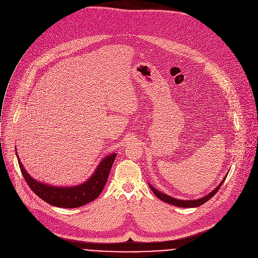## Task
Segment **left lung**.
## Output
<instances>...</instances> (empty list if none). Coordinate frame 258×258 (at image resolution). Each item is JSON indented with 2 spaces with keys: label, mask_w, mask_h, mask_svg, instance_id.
<instances>
[{
  "label": "left lung",
  "mask_w": 258,
  "mask_h": 258,
  "mask_svg": "<svg viewBox=\"0 0 258 258\" xmlns=\"http://www.w3.org/2000/svg\"><path fill=\"white\" fill-rule=\"evenodd\" d=\"M225 180H226V177L224 178V180L222 181V183H221L213 192H211V193H210L209 195H207V196L202 197L201 199H196V200H180V199H176V198H173V197H171V196H169V195H166V194H164V193H161V192L158 191L156 188H153L151 185H149V187H150V189L152 190V192H153L154 194H156V196H157L158 198H160L161 200H163L164 202L170 203V204L175 205V207H179V208H197V207H199V205H201V204L205 203L207 201H209V200L219 191V189L221 188V186H222V184L224 183Z\"/></svg>",
  "instance_id": "obj_1"
}]
</instances>
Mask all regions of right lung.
Instances as JSON below:
<instances>
[{"label": "right lung", "mask_w": 258, "mask_h": 258, "mask_svg": "<svg viewBox=\"0 0 258 258\" xmlns=\"http://www.w3.org/2000/svg\"><path fill=\"white\" fill-rule=\"evenodd\" d=\"M116 156L117 154L115 153L105 158L88 181L75 187H53L39 183L29 176L19 158L18 164L27 185L39 198L54 207L75 209L82 207L99 196L108 181Z\"/></svg>", "instance_id": "1"}]
</instances>
